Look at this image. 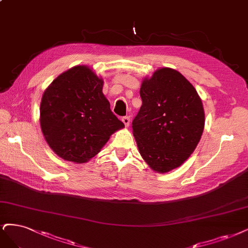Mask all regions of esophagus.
Wrapping results in <instances>:
<instances>
[{"instance_id":"obj_1","label":"esophagus","mask_w":248,"mask_h":248,"mask_svg":"<svg viewBox=\"0 0 248 248\" xmlns=\"http://www.w3.org/2000/svg\"><path fill=\"white\" fill-rule=\"evenodd\" d=\"M122 122L125 124L126 127L129 126V124H130V117H128V116L123 117V118H122Z\"/></svg>"}]
</instances>
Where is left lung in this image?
<instances>
[{
    "instance_id": "left-lung-1",
    "label": "left lung",
    "mask_w": 248,
    "mask_h": 248,
    "mask_svg": "<svg viewBox=\"0 0 248 248\" xmlns=\"http://www.w3.org/2000/svg\"><path fill=\"white\" fill-rule=\"evenodd\" d=\"M142 105L132 121L140 153L157 172H168L191 156L204 129L201 98L185 77L162 67L140 90Z\"/></svg>"
}]
</instances>
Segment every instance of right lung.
I'll use <instances>...</instances> for the list:
<instances>
[{
	"label": "right lung",
	"mask_w": 248,
	"mask_h": 248,
	"mask_svg": "<svg viewBox=\"0 0 248 248\" xmlns=\"http://www.w3.org/2000/svg\"><path fill=\"white\" fill-rule=\"evenodd\" d=\"M102 85L88 66L77 65L59 75L43 93L41 129L57 156L85 163L124 127L110 110Z\"/></svg>",
	"instance_id": "obj_1"
}]
</instances>
